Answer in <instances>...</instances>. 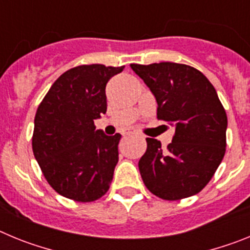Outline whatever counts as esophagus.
Instances as JSON below:
<instances>
[{
  "mask_svg": "<svg viewBox=\"0 0 250 250\" xmlns=\"http://www.w3.org/2000/svg\"><path fill=\"white\" fill-rule=\"evenodd\" d=\"M132 135V132L131 131H126V132H124V136H130Z\"/></svg>",
  "mask_w": 250,
  "mask_h": 250,
  "instance_id": "34e87169",
  "label": "esophagus"
}]
</instances>
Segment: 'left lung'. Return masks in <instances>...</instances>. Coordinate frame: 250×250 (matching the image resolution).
<instances>
[{
  "label": "left lung",
  "mask_w": 250,
  "mask_h": 250,
  "mask_svg": "<svg viewBox=\"0 0 250 250\" xmlns=\"http://www.w3.org/2000/svg\"><path fill=\"white\" fill-rule=\"evenodd\" d=\"M130 67L154 95L158 119L175 129L167 150L156 139H146L147 149L139 160L143 182L161 199L195 195L213 178L227 146L228 119L214 86L196 68L183 63Z\"/></svg>",
  "instance_id": "obj_1"
}]
</instances>
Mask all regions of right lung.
Segmentation results:
<instances>
[{
  "label": "right lung",
  "mask_w": 250,
  "mask_h": 250,
  "mask_svg": "<svg viewBox=\"0 0 250 250\" xmlns=\"http://www.w3.org/2000/svg\"><path fill=\"white\" fill-rule=\"evenodd\" d=\"M124 66L83 65L52 83L35 116L32 150L48 184L60 195L94 202L109 190L121 135L96 130L107 109L106 83Z\"/></svg>",
  "instance_id": "add662e5"
}]
</instances>
